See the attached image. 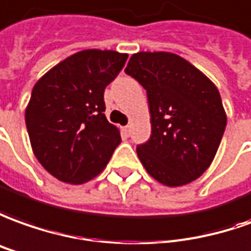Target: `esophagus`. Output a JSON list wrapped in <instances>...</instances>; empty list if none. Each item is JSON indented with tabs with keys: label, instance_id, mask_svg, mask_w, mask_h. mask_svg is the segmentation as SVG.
Returning <instances> with one entry per match:
<instances>
[{
	"label": "esophagus",
	"instance_id": "obj_1",
	"mask_svg": "<svg viewBox=\"0 0 251 251\" xmlns=\"http://www.w3.org/2000/svg\"><path fill=\"white\" fill-rule=\"evenodd\" d=\"M122 131L124 135L129 136V134H131V127H129V126H126V127H123Z\"/></svg>",
	"mask_w": 251,
	"mask_h": 251
}]
</instances>
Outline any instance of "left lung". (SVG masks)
Here are the masks:
<instances>
[{
	"instance_id": "8db88e82",
	"label": "left lung",
	"mask_w": 251,
	"mask_h": 251,
	"mask_svg": "<svg viewBox=\"0 0 251 251\" xmlns=\"http://www.w3.org/2000/svg\"><path fill=\"white\" fill-rule=\"evenodd\" d=\"M126 74L148 93L151 135L136 153L149 175L176 187L198 179L215 158L227 126L219 90L168 51H139Z\"/></svg>"
}]
</instances>
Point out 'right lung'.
Here are the masks:
<instances>
[{
    "mask_svg": "<svg viewBox=\"0 0 251 251\" xmlns=\"http://www.w3.org/2000/svg\"><path fill=\"white\" fill-rule=\"evenodd\" d=\"M127 58L113 50H83L34 86L25 126L38 161L58 180L82 184L96 177L122 142L103 115V91Z\"/></svg>",
    "mask_w": 251,
    "mask_h": 251,
    "instance_id": "1",
    "label": "right lung"
}]
</instances>
